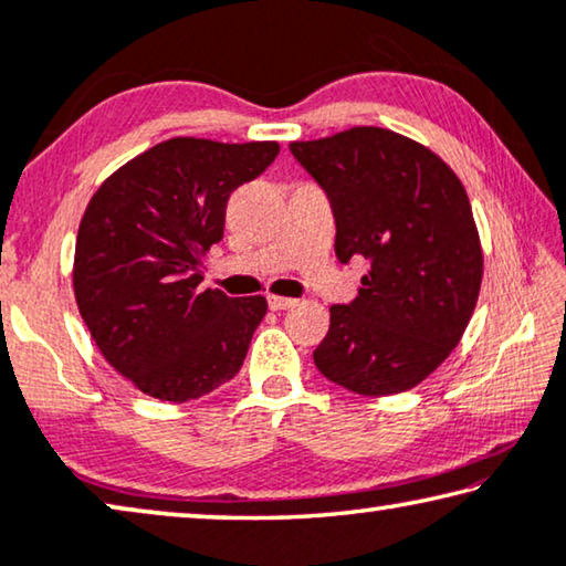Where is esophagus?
I'll use <instances>...</instances> for the list:
<instances>
[{
    "label": "esophagus",
    "instance_id": "1",
    "mask_svg": "<svg viewBox=\"0 0 566 566\" xmlns=\"http://www.w3.org/2000/svg\"><path fill=\"white\" fill-rule=\"evenodd\" d=\"M294 305H297V300L280 297V294H269V307H272V310H290Z\"/></svg>",
    "mask_w": 566,
    "mask_h": 566
}]
</instances>
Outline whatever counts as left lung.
<instances>
[{"mask_svg":"<svg viewBox=\"0 0 566 566\" xmlns=\"http://www.w3.org/2000/svg\"><path fill=\"white\" fill-rule=\"evenodd\" d=\"M290 149L331 198L337 259L370 261L358 297L331 307V331L312 353L317 370L364 396L415 389L460 343L483 282L460 177L432 149L381 126Z\"/></svg>","mask_w":566,"mask_h":566,"instance_id":"left-lung-1","label":"left lung"}]
</instances>
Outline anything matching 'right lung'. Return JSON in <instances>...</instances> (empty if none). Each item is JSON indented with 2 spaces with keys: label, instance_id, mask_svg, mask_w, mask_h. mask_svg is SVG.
Listing matches in <instances>:
<instances>
[{
  "label": "right lung",
  "instance_id": "1",
  "mask_svg": "<svg viewBox=\"0 0 566 566\" xmlns=\"http://www.w3.org/2000/svg\"><path fill=\"white\" fill-rule=\"evenodd\" d=\"M276 142L175 137L108 175L81 218L75 305L108 366L159 401H192L239 374L266 300L200 290L226 202Z\"/></svg>",
  "mask_w": 566,
  "mask_h": 566
}]
</instances>
